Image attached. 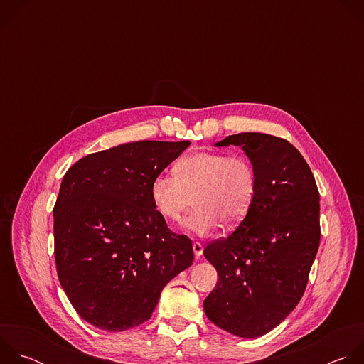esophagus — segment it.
Listing matches in <instances>:
<instances>
[{
    "instance_id": "obj_1",
    "label": "esophagus",
    "mask_w": 364,
    "mask_h": 364,
    "mask_svg": "<svg viewBox=\"0 0 364 364\" xmlns=\"http://www.w3.org/2000/svg\"><path fill=\"white\" fill-rule=\"evenodd\" d=\"M193 252H194L196 257H200L203 255V245L198 243V242H194L193 243Z\"/></svg>"
}]
</instances>
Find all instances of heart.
Masks as SVG:
<instances>
[{
	"mask_svg": "<svg viewBox=\"0 0 364 364\" xmlns=\"http://www.w3.org/2000/svg\"><path fill=\"white\" fill-rule=\"evenodd\" d=\"M174 173L152 178L151 198L173 223H181L194 203L186 226L198 236L237 228L249 215L257 194V171L246 155L200 151L186 155Z\"/></svg>",
	"mask_w": 364,
	"mask_h": 364,
	"instance_id": "obj_1",
	"label": "heart"
}]
</instances>
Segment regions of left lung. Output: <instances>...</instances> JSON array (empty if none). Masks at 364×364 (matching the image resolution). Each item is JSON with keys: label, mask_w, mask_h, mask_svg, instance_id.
Returning a JSON list of instances; mask_svg holds the SVG:
<instances>
[{"label": "left lung", "mask_w": 364, "mask_h": 364, "mask_svg": "<svg viewBox=\"0 0 364 364\" xmlns=\"http://www.w3.org/2000/svg\"><path fill=\"white\" fill-rule=\"evenodd\" d=\"M215 145L242 146L259 184L246 219L203 252L219 277L204 313L230 334L261 337L304 295L320 246V194L306 161L287 139L242 132Z\"/></svg>", "instance_id": "left-lung-1"}]
</instances>
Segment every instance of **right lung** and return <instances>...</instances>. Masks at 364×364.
Wrapping results in <instances>:
<instances>
[{"label":"right lung","mask_w":364,"mask_h":364,"mask_svg":"<svg viewBox=\"0 0 364 364\" xmlns=\"http://www.w3.org/2000/svg\"><path fill=\"white\" fill-rule=\"evenodd\" d=\"M188 141H136L86 155L65 174L55 218V259L77 314L105 331L146 321L163 288L191 267V240L167 228L152 178Z\"/></svg>","instance_id":"add662e5"}]
</instances>
